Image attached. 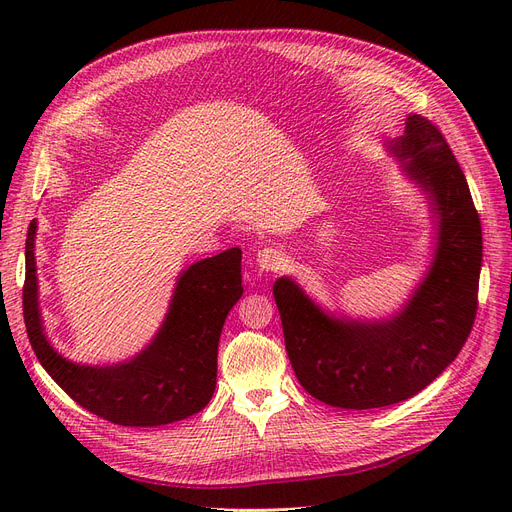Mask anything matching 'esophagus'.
Masks as SVG:
<instances>
[{
    "label": "esophagus",
    "mask_w": 512,
    "mask_h": 512,
    "mask_svg": "<svg viewBox=\"0 0 512 512\" xmlns=\"http://www.w3.org/2000/svg\"><path fill=\"white\" fill-rule=\"evenodd\" d=\"M255 261H257V267L261 272H280L284 267V253L278 249L267 247V249L257 251Z\"/></svg>",
    "instance_id": "obj_1"
}]
</instances>
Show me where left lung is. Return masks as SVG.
Segmentation results:
<instances>
[{"mask_svg": "<svg viewBox=\"0 0 512 512\" xmlns=\"http://www.w3.org/2000/svg\"><path fill=\"white\" fill-rule=\"evenodd\" d=\"M386 147L417 184L434 218V255L423 280L382 319L336 315L288 276L274 282L286 353L301 386L340 409H380L432 384L473 328L481 272V224L465 174L442 132L409 114Z\"/></svg>", "mask_w": 512, "mask_h": 512, "instance_id": "8db88e82", "label": "left lung"}]
</instances>
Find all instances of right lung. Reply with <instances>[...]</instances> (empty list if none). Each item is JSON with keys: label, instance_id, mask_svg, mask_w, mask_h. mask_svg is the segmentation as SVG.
<instances>
[{"label": "right lung", "instance_id": "add662e5", "mask_svg": "<svg viewBox=\"0 0 512 512\" xmlns=\"http://www.w3.org/2000/svg\"><path fill=\"white\" fill-rule=\"evenodd\" d=\"M37 220L26 234L24 324L33 351L72 400L116 425L157 427L207 407L218 378L224 321L242 297L238 247L180 272L164 324L134 357L112 365H85L62 357L45 336L35 259Z\"/></svg>", "mask_w": 512, "mask_h": 512}]
</instances>
